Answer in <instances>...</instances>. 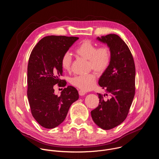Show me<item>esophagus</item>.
Segmentation results:
<instances>
[{"label": "esophagus", "mask_w": 159, "mask_h": 159, "mask_svg": "<svg viewBox=\"0 0 159 159\" xmlns=\"http://www.w3.org/2000/svg\"><path fill=\"white\" fill-rule=\"evenodd\" d=\"M79 94L80 96H84L86 94V93L85 91H84V90H80L79 91Z\"/></svg>", "instance_id": "esophagus-1"}]
</instances>
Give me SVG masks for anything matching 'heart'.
Returning <instances> with one entry per match:
<instances>
[{
  "instance_id": "b5f03b06",
  "label": "heart",
  "mask_w": 159,
  "mask_h": 159,
  "mask_svg": "<svg viewBox=\"0 0 159 159\" xmlns=\"http://www.w3.org/2000/svg\"><path fill=\"white\" fill-rule=\"evenodd\" d=\"M75 53L79 57L88 60L89 69H93L98 74L105 72L110 65L111 52L107 46L97 47L90 40L83 41L75 49ZM72 63V56L65 52L61 58V66L65 71H70ZM70 83L74 86L84 90H91L96 85V76L94 73L86 75H75L70 79Z\"/></svg>"
}]
</instances>
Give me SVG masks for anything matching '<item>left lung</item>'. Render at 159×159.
I'll use <instances>...</instances> for the list:
<instances>
[{"label":"left lung","instance_id":"1","mask_svg":"<svg viewBox=\"0 0 159 159\" xmlns=\"http://www.w3.org/2000/svg\"><path fill=\"white\" fill-rule=\"evenodd\" d=\"M98 39L107 43L111 61L99 80L106 94H98L99 105L90 113L94 123L107 130L120 125L128 115L135 94V65L128 47L118 35L109 34ZM108 94L111 98L104 101Z\"/></svg>","mask_w":159,"mask_h":159}]
</instances>
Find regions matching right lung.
Wrapping results in <instances>:
<instances>
[{
    "label": "right lung",
    "instance_id": "obj_1",
    "mask_svg": "<svg viewBox=\"0 0 159 159\" xmlns=\"http://www.w3.org/2000/svg\"><path fill=\"white\" fill-rule=\"evenodd\" d=\"M79 39L75 36H48L33 49L28 65L27 95L31 114L43 127L54 128L65 119L71 104L79 99L77 90L67 86L58 96L53 86L65 87L61 58Z\"/></svg>",
    "mask_w": 159,
    "mask_h": 159
}]
</instances>
